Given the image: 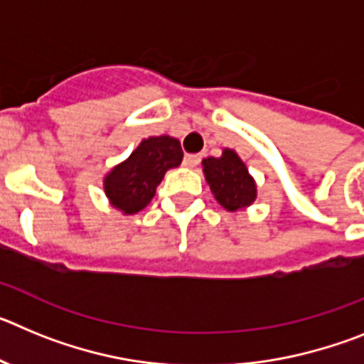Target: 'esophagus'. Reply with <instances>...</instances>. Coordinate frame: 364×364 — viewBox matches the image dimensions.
Returning <instances> with one entry per match:
<instances>
[{
    "label": "esophagus",
    "mask_w": 364,
    "mask_h": 364,
    "mask_svg": "<svg viewBox=\"0 0 364 364\" xmlns=\"http://www.w3.org/2000/svg\"><path fill=\"white\" fill-rule=\"evenodd\" d=\"M200 154H186L184 156V166L188 167H197L200 164Z\"/></svg>",
    "instance_id": "obj_1"
}]
</instances>
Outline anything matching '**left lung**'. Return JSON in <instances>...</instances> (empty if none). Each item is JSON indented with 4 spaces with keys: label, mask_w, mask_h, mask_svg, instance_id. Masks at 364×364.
Wrapping results in <instances>:
<instances>
[{
    "label": "left lung",
    "mask_w": 364,
    "mask_h": 364,
    "mask_svg": "<svg viewBox=\"0 0 364 364\" xmlns=\"http://www.w3.org/2000/svg\"><path fill=\"white\" fill-rule=\"evenodd\" d=\"M202 164H204L205 180L215 198L226 210L237 211L255 200V182L235 151L226 149L220 159L210 156Z\"/></svg>",
    "instance_id": "8db88e82"
}]
</instances>
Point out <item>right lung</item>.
<instances>
[{
  "label": "right lung",
  "instance_id": "obj_1",
  "mask_svg": "<svg viewBox=\"0 0 364 364\" xmlns=\"http://www.w3.org/2000/svg\"><path fill=\"white\" fill-rule=\"evenodd\" d=\"M182 147L176 138L153 136L105 176V193L124 213H138L154 197L167 169L180 166Z\"/></svg>",
  "mask_w": 364,
  "mask_h": 364
}]
</instances>
